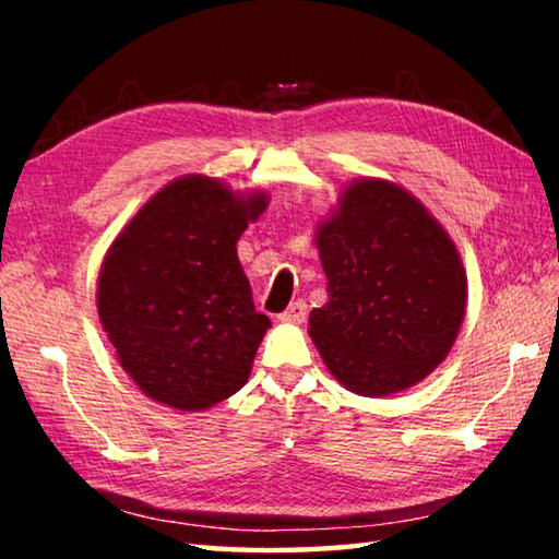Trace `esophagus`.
I'll list each match as a JSON object with an SVG mask.
<instances>
[{"instance_id": "34e87169", "label": "esophagus", "mask_w": 559, "mask_h": 559, "mask_svg": "<svg viewBox=\"0 0 559 559\" xmlns=\"http://www.w3.org/2000/svg\"><path fill=\"white\" fill-rule=\"evenodd\" d=\"M281 323H302L308 318V306L306 300H293L290 306L278 316Z\"/></svg>"}]
</instances>
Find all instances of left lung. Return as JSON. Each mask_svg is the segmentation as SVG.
Returning <instances> with one entry per match:
<instances>
[{"label":"left lung","mask_w":559,"mask_h":559,"mask_svg":"<svg viewBox=\"0 0 559 559\" xmlns=\"http://www.w3.org/2000/svg\"><path fill=\"white\" fill-rule=\"evenodd\" d=\"M328 302L310 337L349 392L384 396L424 380L456 340L466 273L449 234L402 187L359 179L320 224Z\"/></svg>","instance_id":"obj_1"}]
</instances>
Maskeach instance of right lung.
I'll use <instances>...</instances> for the list:
<instances>
[{"label":"right lung","instance_id":"add662e5","mask_svg":"<svg viewBox=\"0 0 559 559\" xmlns=\"http://www.w3.org/2000/svg\"><path fill=\"white\" fill-rule=\"evenodd\" d=\"M266 197L182 177L112 241L98 316L118 359L155 402L200 412L241 390L271 320L257 313L236 241Z\"/></svg>","mask_w":559,"mask_h":559}]
</instances>
